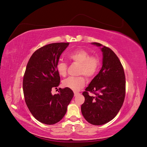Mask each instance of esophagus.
Returning <instances> with one entry per match:
<instances>
[{"mask_svg": "<svg viewBox=\"0 0 147 147\" xmlns=\"http://www.w3.org/2000/svg\"><path fill=\"white\" fill-rule=\"evenodd\" d=\"M80 94V93L78 92H74V96H77Z\"/></svg>", "mask_w": 147, "mask_h": 147, "instance_id": "esophagus-1", "label": "esophagus"}]
</instances>
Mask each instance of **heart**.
<instances>
[{"mask_svg": "<svg viewBox=\"0 0 147 147\" xmlns=\"http://www.w3.org/2000/svg\"><path fill=\"white\" fill-rule=\"evenodd\" d=\"M69 59L75 63L79 64L78 74L81 75L78 77H70L64 80L63 85L73 91H78L85 84L86 79L92 78L97 74L100 67V61L96 56H90V53L83 48H77L70 51L68 54ZM68 65L65 62L61 61L56 65L57 72L62 77L67 75Z\"/></svg>", "mask_w": 147, "mask_h": 147, "instance_id": "b5f03b06", "label": "heart"}]
</instances>
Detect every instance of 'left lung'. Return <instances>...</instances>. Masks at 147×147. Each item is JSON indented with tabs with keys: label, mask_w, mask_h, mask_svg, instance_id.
Listing matches in <instances>:
<instances>
[{
	"label": "left lung",
	"mask_w": 147,
	"mask_h": 147,
	"mask_svg": "<svg viewBox=\"0 0 147 147\" xmlns=\"http://www.w3.org/2000/svg\"><path fill=\"white\" fill-rule=\"evenodd\" d=\"M94 45L102 47L99 43ZM103 63L99 74L82 94L81 110L84 118L93 125H102L113 119L121 109L126 94L123 67L117 55L109 47L101 48ZM95 95L91 96L89 92Z\"/></svg>",
	"instance_id": "1"
}]
</instances>
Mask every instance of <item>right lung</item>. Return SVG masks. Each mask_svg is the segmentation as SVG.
I'll return each instance as SVG.
<instances>
[{
  "instance_id": "obj_1",
  "label": "right lung",
  "mask_w": 147,
  "mask_h": 147,
  "mask_svg": "<svg viewBox=\"0 0 147 147\" xmlns=\"http://www.w3.org/2000/svg\"><path fill=\"white\" fill-rule=\"evenodd\" d=\"M69 45L53 43L40 48L26 66L23 82L24 100L33 117L43 124H54L61 120L74 96L68 88H59L58 94H51L52 89L60 83L56 65Z\"/></svg>"
}]
</instances>
